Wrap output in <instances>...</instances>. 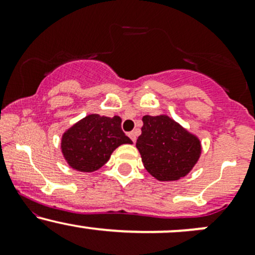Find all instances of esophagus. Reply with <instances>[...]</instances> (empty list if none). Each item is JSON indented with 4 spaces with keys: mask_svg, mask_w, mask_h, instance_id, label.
I'll use <instances>...</instances> for the list:
<instances>
[{
    "mask_svg": "<svg viewBox=\"0 0 255 255\" xmlns=\"http://www.w3.org/2000/svg\"><path fill=\"white\" fill-rule=\"evenodd\" d=\"M128 135H129V137L131 139V141H133V142L136 141V135H137V131L136 130L130 131V133L128 134Z\"/></svg>",
    "mask_w": 255,
    "mask_h": 255,
    "instance_id": "34e87169",
    "label": "esophagus"
}]
</instances>
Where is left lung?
I'll use <instances>...</instances> for the list:
<instances>
[{
    "instance_id": "1",
    "label": "left lung",
    "mask_w": 255,
    "mask_h": 255,
    "mask_svg": "<svg viewBox=\"0 0 255 255\" xmlns=\"http://www.w3.org/2000/svg\"><path fill=\"white\" fill-rule=\"evenodd\" d=\"M136 148L145 169L158 181L187 176L201 154L200 139L165 114L142 118Z\"/></svg>"
}]
</instances>
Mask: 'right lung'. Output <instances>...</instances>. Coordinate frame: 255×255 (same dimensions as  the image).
Wrapping results in <instances>:
<instances>
[{
	"mask_svg": "<svg viewBox=\"0 0 255 255\" xmlns=\"http://www.w3.org/2000/svg\"><path fill=\"white\" fill-rule=\"evenodd\" d=\"M120 116L108 118L90 114L64 130L61 152L67 164L81 172L101 169L111 153L124 144H133L121 129Z\"/></svg>",
	"mask_w": 255,
	"mask_h": 255,
	"instance_id": "obj_1",
	"label": "right lung"
}]
</instances>
